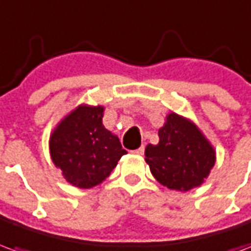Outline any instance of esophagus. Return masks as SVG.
Instances as JSON below:
<instances>
[{"instance_id": "1", "label": "esophagus", "mask_w": 251, "mask_h": 251, "mask_svg": "<svg viewBox=\"0 0 251 251\" xmlns=\"http://www.w3.org/2000/svg\"><path fill=\"white\" fill-rule=\"evenodd\" d=\"M131 152L136 153V154H138V156H141V154H144V152H145V148L140 147V148H137L136 151H131Z\"/></svg>"}]
</instances>
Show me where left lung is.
<instances>
[{"label": "left lung", "mask_w": 251, "mask_h": 251, "mask_svg": "<svg viewBox=\"0 0 251 251\" xmlns=\"http://www.w3.org/2000/svg\"><path fill=\"white\" fill-rule=\"evenodd\" d=\"M157 145L149 144L145 161L160 184L176 191L199 187L215 164V151L201 131L180 115L171 113L158 130Z\"/></svg>", "instance_id": "8db88e82"}]
</instances>
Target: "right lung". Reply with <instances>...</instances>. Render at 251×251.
<instances>
[{
	"mask_svg": "<svg viewBox=\"0 0 251 251\" xmlns=\"http://www.w3.org/2000/svg\"><path fill=\"white\" fill-rule=\"evenodd\" d=\"M102 106L82 104L57 125L50 140L53 164L79 188L100 184L124 154L118 137L102 124Z\"/></svg>",
	"mask_w": 251,
	"mask_h": 251,
	"instance_id": "1",
	"label": "right lung"
}]
</instances>
